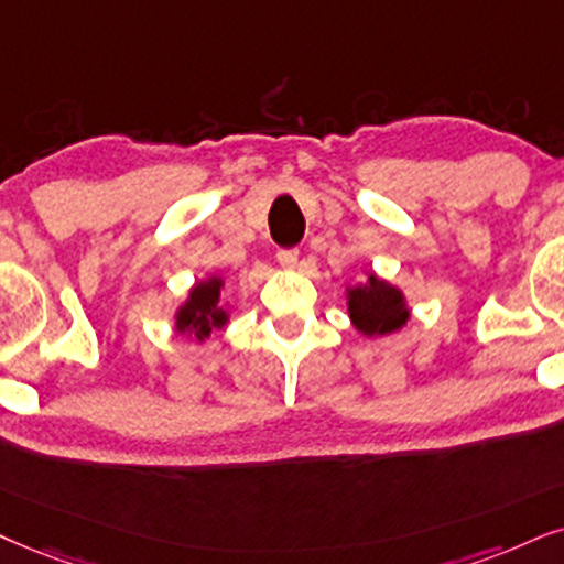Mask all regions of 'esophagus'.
Instances as JSON below:
<instances>
[{"mask_svg": "<svg viewBox=\"0 0 564 564\" xmlns=\"http://www.w3.org/2000/svg\"><path fill=\"white\" fill-rule=\"evenodd\" d=\"M275 258H278V262H281L283 268H289V270L299 265V252H296L294 247H289V249H278Z\"/></svg>", "mask_w": 564, "mask_h": 564, "instance_id": "esophagus-1", "label": "esophagus"}]
</instances>
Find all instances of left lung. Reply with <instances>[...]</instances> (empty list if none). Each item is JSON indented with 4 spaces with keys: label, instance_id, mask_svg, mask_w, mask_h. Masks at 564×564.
I'll use <instances>...</instances> for the list:
<instances>
[{
    "label": "left lung",
    "instance_id": "8db88e82",
    "mask_svg": "<svg viewBox=\"0 0 564 564\" xmlns=\"http://www.w3.org/2000/svg\"><path fill=\"white\" fill-rule=\"evenodd\" d=\"M348 315L365 335L393 333L409 319L401 291L369 275L367 286L348 291Z\"/></svg>",
    "mask_w": 564,
    "mask_h": 564
}]
</instances>
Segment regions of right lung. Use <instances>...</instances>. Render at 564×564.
Segmentation results:
<instances>
[{
	"label": "right lung",
	"mask_w": 564,
	"mask_h": 564,
	"mask_svg": "<svg viewBox=\"0 0 564 564\" xmlns=\"http://www.w3.org/2000/svg\"><path fill=\"white\" fill-rule=\"evenodd\" d=\"M220 278H210V281L197 283L192 289L189 302L182 306L180 315H176V330H192L199 340L208 338L210 330L226 325V312L220 302Z\"/></svg>",
	"instance_id": "obj_1"
}]
</instances>
